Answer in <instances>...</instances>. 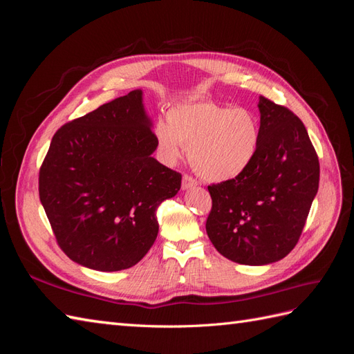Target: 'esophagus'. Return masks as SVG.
<instances>
[{"label":"esophagus","instance_id":"esophagus-1","mask_svg":"<svg viewBox=\"0 0 354 354\" xmlns=\"http://www.w3.org/2000/svg\"><path fill=\"white\" fill-rule=\"evenodd\" d=\"M195 186H198V181L194 177L185 174L183 180H181V187H183V190L192 189V187H195Z\"/></svg>","mask_w":354,"mask_h":354}]
</instances>
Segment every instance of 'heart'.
<instances>
[{
    "mask_svg": "<svg viewBox=\"0 0 354 354\" xmlns=\"http://www.w3.org/2000/svg\"><path fill=\"white\" fill-rule=\"evenodd\" d=\"M155 142L167 164L185 153L203 178L226 181L242 174L255 158L260 143V122L245 108L214 102L174 104L167 122L155 124Z\"/></svg>",
    "mask_w": 354,
    "mask_h": 354,
    "instance_id": "heart-1",
    "label": "heart"
}]
</instances>
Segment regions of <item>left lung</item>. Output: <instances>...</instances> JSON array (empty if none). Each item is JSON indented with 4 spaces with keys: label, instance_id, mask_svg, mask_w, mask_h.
<instances>
[{
    "label": "left lung",
    "instance_id": "1",
    "mask_svg": "<svg viewBox=\"0 0 354 354\" xmlns=\"http://www.w3.org/2000/svg\"><path fill=\"white\" fill-rule=\"evenodd\" d=\"M260 143L242 174L208 186V238L226 259L246 266L282 260L294 250L319 189V159L304 124L259 97Z\"/></svg>",
    "mask_w": 354,
    "mask_h": 354
}]
</instances>
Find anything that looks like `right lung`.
I'll use <instances>...</instances> for the list:
<instances>
[{"label":"right lung","mask_w":354,"mask_h":354,"mask_svg":"<svg viewBox=\"0 0 354 354\" xmlns=\"http://www.w3.org/2000/svg\"><path fill=\"white\" fill-rule=\"evenodd\" d=\"M156 147L142 90L57 130L39 169V199L72 261L118 272L151 250L156 209L181 186V174L152 156Z\"/></svg>","instance_id":"1"}]
</instances>
